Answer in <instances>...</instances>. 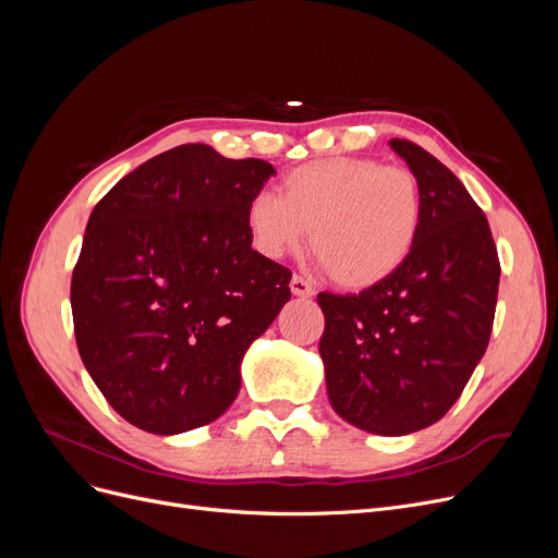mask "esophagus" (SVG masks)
Instances as JSON below:
<instances>
[{
    "label": "esophagus",
    "instance_id": "34e87169",
    "mask_svg": "<svg viewBox=\"0 0 558 558\" xmlns=\"http://www.w3.org/2000/svg\"><path fill=\"white\" fill-rule=\"evenodd\" d=\"M291 291H293V295H298V298H312V295H314V286H312L305 277L295 275V277L291 279Z\"/></svg>",
    "mask_w": 558,
    "mask_h": 558
}]
</instances>
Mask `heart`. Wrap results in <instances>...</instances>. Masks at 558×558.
Segmentation results:
<instances>
[{
  "label": "heart",
  "mask_w": 558,
  "mask_h": 558,
  "mask_svg": "<svg viewBox=\"0 0 558 558\" xmlns=\"http://www.w3.org/2000/svg\"><path fill=\"white\" fill-rule=\"evenodd\" d=\"M421 218L424 193L410 167L347 156L295 167L281 181V197L260 193L246 209L265 256L298 251L310 232L312 256L344 289L391 277L412 253Z\"/></svg>",
  "instance_id": "heart-1"
}]
</instances>
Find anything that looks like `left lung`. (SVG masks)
<instances>
[{
	"mask_svg": "<svg viewBox=\"0 0 558 558\" xmlns=\"http://www.w3.org/2000/svg\"><path fill=\"white\" fill-rule=\"evenodd\" d=\"M418 177L424 218L391 277L361 293H318V351L332 410L377 435H408L461 398L494 328L500 260L484 211L428 150L391 140Z\"/></svg>",
	"mask_w": 558,
	"mask_h": 558,
	"instance_id": "obj_1",
	"label": "left lung"
}]
</instances>
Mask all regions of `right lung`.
I'll use <instances>...</instances> for the list:
<instances>
[{
  "label": "right lung",
  "instance_id": "1",
  "mask_svg": "<svg viewBox=\"0 0 558 558\" xmlns=\"http://www.w3.org/2000/svg\"><path fill=\"white\" fill-rule=\"evenodd\" d=\"M275 167L183 144L97 202L72 275L81 361L111 408L156 435L211 424L240 363L291 300V269L251 248L248 202Z\"/></svg>",
  "mask_w": 558,
  "mask_h": 558
}]
</instances>
